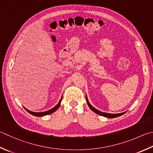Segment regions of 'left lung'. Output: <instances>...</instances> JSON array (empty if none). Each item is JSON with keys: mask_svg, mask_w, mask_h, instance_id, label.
I'll use <instances>...</instances> for the list:
<instances>
[{"mask_svg": "<svg viewBox=\"0 0 153 153\" xmlns=\"http://www.w3.org/2000/svg\"><path fill=\"white\" fill-rule=\"evenodd\" d=\"M86 102H87V104H88V105L89 108H90V109L93 111V112H94L96 114H99V115H100V116H104V117H106V118H113L118 117V116L123 115L125 113V112H124L119 113V114H110V113H105V112H101V111L97 110L96 108L93 107L92 105H91L90 104V102H89V101H88V99L87 96H86Z\"/></svg>", "mask_w": 153, "mask_h": 153, "instance_id": "1", "label": "left lung"}]
</instances>
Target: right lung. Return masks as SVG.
<instances>
[{"mask_svg": "<svg viewBox=\"0 0 153 153\" xmlns=\"http://www.w3.org/2000/svg\"><path fill=\"white\" fill-rule=\"evenodd\" d=\"M62 98H63V96H62V98H61L60 100L59 101V102H58V104L56 105H55V107H53V108H51V109H50L48 111H45V112H32V111H30L29 110L27 109V108H25V107H24V108L27 111V112L30 113V114H32V115L35 116H38V117H41V116H44L48 115V114H52V113H53L54 112H55V111H56L58 109V108H59L60 104H61V102H62Z\"/></svg>", "mask_w": 153, "mask_h": 153, "instance_id": "obj_1", "label": "right lung"}]
</instances>
